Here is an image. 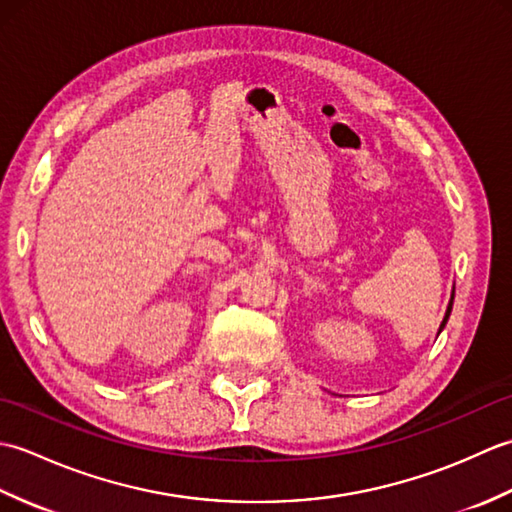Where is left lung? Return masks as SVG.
<instances>
[{
	"label": "left lung",
	"mask_w": 512,
	"mask_h": 512,
	"mask_svg": "<svg viewBox=\"0 0 512 512\" xmlns=\"http://www.w3.org/2000/svg\"><path fill=\"white\" fill-rule=\"evenodd\" d=\"M453 297H455V288H453V292H451V301H449V308H447V314H444V319H442V323H440V330H438V334L444 330V325H447V321H449V314H451V308H453Z\"/></svg>",
	"instance_id": "left-lung-1"
}]
</instances>
